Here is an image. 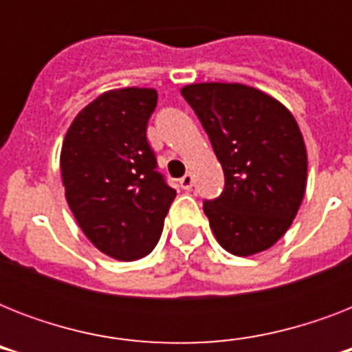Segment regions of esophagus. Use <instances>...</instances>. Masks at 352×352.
I'll return each instance as SVG.
<instances>
[{
  "label": "esophagus",
  "mask_w": 352,
  "mask_h": 352,
  "mask_svg": "<svg viewBox=\"0 0 352 352\" xmlns=\"http://www.w3.org/2000/svg\"><path fill=\"white\" fill-rule=\"evenodd\" d=\"M193 186V175L192 173H186V175L181 179V188L182 190H192Z\"/></svg>",
  "instance_id": "1"
}]
</instances>
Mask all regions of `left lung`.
<instances>
[{"label": "left lung", "mask_w": 352, "mask_h": 352, "mask_svg": "<svg viewBox=\"0 0 352 352\" xmlns=\"http://www.w3.org/2000/svg\"><path fill=\"white\" fill-rule=\"evenodd\" d=\"M181 93L225 171L223 193L203 204L215 239L234 256L267 250L289 230L305 195L298 122L276 98L243 84H190Z\"/></svg>", "instance_id": "8db88e82"}]
</instances>
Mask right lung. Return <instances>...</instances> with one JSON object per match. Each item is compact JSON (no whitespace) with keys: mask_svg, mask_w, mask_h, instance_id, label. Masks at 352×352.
Segmentation results:
<instances>
[{"mask_svg":"<svg viewBox=\"0 0 352 352\" xmlns=\"http://www.w3.org/2000/svg\"><path fill=\"white\" fill-rule=\"evenodd\" d=\"M155 107V89L107 91L76 115L63 138L69 208L87 239L118 261L153 250L177 195L146 138Z\"/></svg>","mask_w":352,"mask_h":352,"instance_id":"add662e5","label":"right lung"}]
</instances>
